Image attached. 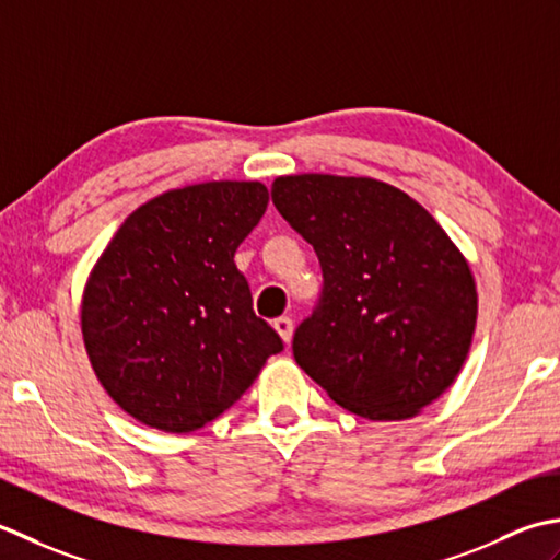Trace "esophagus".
<instances>
[{
    "label": "esophagus",
    "mask_w": 560,
    "mask_h": 560,
    "mask_svg": "<svg viewBox=\"0 0 560 560\" xmlns=\"http://www.w3.org/2000/svg\"><path fill=\"white\" fill-rule=\"evenodd\" d=\"M272 326H276V330H278L284 343H290V340H292V330H294L292 318H290V316H280V318H276V322H272Z\"/></svg>",
    "instance_id": "1"
}]
</instances>
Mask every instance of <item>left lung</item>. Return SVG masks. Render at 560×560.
I'll use <instances>...</instances> for the list:
<instances>
[{"label": "left lung", "mask_w": 560, "mask_h": 560, "mask_svg": "<svg viewBox=\"0 0 560 560\" xmlns=\"http://www.w3.org/2000/svg\"><path fill=\"white\" fill-rule=\"evenodd\" d=\"M270 192L324 276L294 330L296 364L350 413L413 418L469 355L478 300L466 258L423 205L382 180L300 174Z\"/></svg>", "instance_id": "left-lung-1"}]
</instances>
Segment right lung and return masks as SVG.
<instances>
[{"label":"right lung","mask_w":560,"mask_h":560,"mask_svg":"<svg viewBox=\"0 0 560 560\" xmlns=\"http://www.w3.org/2000/svg\"><path fill=\"white\" fill-rule=\"evenodd\" d=\"M268 208L258 180H212L137 208L91 270L82 334L108 396L140 423L192 432L232 408L282 338L234 264Z\"/></svg>","instance_id":"1"}]
</instances>
